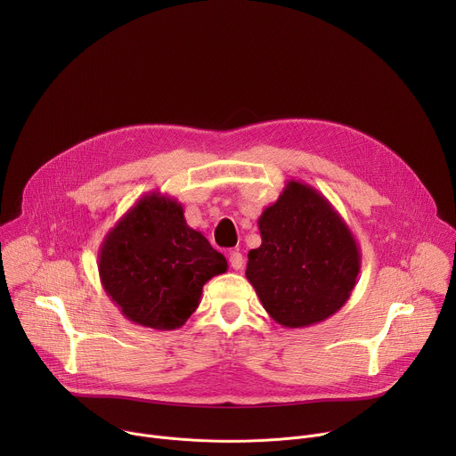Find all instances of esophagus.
<instances>
[{
	"label": "esophagus",
	"mask_w": 456,
	"mask_h": 456,
	"mask_svg": "<svg viewBox=\"0 0 456 456\" xmlns=\"http://www.w3.org/2000/svg\"><path fill=\"white\" fill-rule=\"evenodd\" d=\"M229 265L234 271H241L243 269V256L240 250H231L229 252Z\"/></svg>",
	"instance_id": "34e87169"
}]
</instances>
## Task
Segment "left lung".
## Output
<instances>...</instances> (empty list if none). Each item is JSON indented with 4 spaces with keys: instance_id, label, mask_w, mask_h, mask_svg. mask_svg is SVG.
<instances>
[{
    "instance_id": "obj_1",
    "label": "left lung",
    "mask_w": 456,
    "mask_h": 456,
    "mask_svg": "<svg viewBox=\"0 0 456 456\" xmlns=\"http://www.w3.org/2000/svg\"><path fill=\"white\" fill-rule=\"evenodd\" d=\"M257 227L262 245L248 250L245 276L281 327L317 324L350 299L361 273L359 245L317 189L289 180Z\"/></svg>"
}]
</instances>
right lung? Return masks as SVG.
<instances>
[{
    "label": "right lung",
    "instance_id": "add662e5",
    "mask_svg": "<svg viewBox=\"0 0 456 456\" xmlns=\"http://www.w3.org/2000/svg\"><path fill=\"white\" fill-rule=\"evenodd\" d=\"M227 259L187 225L182 204L151 191L108 231L99 278L115 306L141 327L176 330L199 308L204 285Z\"/></svg>",
    "mask_w": 456,
    "mask_h": 456
}]
</instances>
